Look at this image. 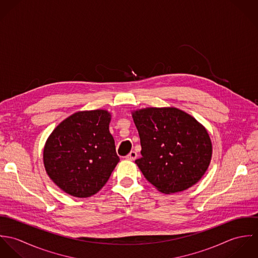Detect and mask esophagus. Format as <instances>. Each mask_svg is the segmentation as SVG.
Returning a JSON list of instances; mask_svg holds the SVG:
<instances>
[{"instance_id": "1", "label": "esophagus", "mask_w": 258, "mask_h": 258, "mask_svg": "<svg viewBox=\"0 0 258 258\" xmlns=\"http://www.w3.org/2000/svg\"><path fill=\"white\" fill-rule=\"evenodd\" d=\"M136 158H137V153H136L135 151H131V152L126 156V159L129 160V161H134Z\"/></svg>"}]
</instances>
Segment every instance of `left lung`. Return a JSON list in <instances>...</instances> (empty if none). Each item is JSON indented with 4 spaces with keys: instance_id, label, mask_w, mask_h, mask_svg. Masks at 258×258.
Returning a JSON list of instances; mask_svg holds the SVG:
<instances>
[{
    "instance_id": "obj_1",
    "label": "left lung",
    "mask_w": 258,
    "mask_h": 258,
    "mask_svg": "<svg viewBox=\"0 0 258 258\" xmlns=\"http://www.w3.org/2000/svg\"><path fill=\"white\" fill-rule=\"evenodd\" d=\"M132 117L142 147L135 163L158 190L183 191L202 179L213 147L201 123L175 107H148L133 111Z\"/></svg>"
}]
</instances>
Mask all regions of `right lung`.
<instances>
[{"label": "right lung", "instance_id": "add662e5", "mask_svg": "<svg viewBox=\"0 0 258 258\" xmlns=\"http://www.w3.org/2000/svg\"><path fill=\"white\" fill-rule=\"evenodd\" d=\"M108 111H78L60 122L43 148V164L51 181L76 198L95 195L119 162L109 132Z\"/></svg>", "mask_w": 258, "mask_h": 258}]
</instances>
